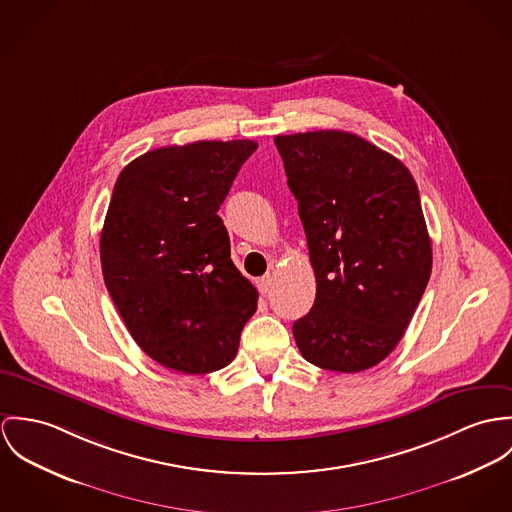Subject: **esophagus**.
Instances as JSON below:
<instances>
[{
    "label": "esophagus",
    "instance_id": "esophagus-1",
    "mask_svg": "<svg viewBox=\"0 0 512 512\" xmlns=\"http://www.w3.org/2000/svg\"><path fill=\"white\" fill-rule=\"evenodd\" d=\"M257 288L261 294H267L271 288H273V275H265L257 281Z\"/></svg>",
    "mask_w": 512,
    "mask_h": 512
}]
</instances>
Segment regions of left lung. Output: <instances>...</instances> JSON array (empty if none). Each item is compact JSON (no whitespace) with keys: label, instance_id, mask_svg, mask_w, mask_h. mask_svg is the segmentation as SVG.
Wrapping results in <instances>:
<instances>
[{"label":"left lung","instance_id":"obj_1","mask_svg":"<svg viewBox=\"0 0 512 512\" xmlns=\"http://www.w3.org/2000/svg\"><path fill=\"white\" fill-rule=\"evenodd\" d=\"M275 145L316 275L294 340L316 367L365 371L402 340L432 273L418 186L397 157L347 131L277 135Z\"/></svg>","mask_w":512,"mask_h":512}]
</instances>
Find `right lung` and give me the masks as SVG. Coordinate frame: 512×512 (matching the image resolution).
Here are the masks:
<instances>
[{"label": "right lung", "mask_w": 512, "mask_h": 512, "mask_svg": "<svg viewBox=\"0 0 512 512\" xmlns=\"http://www.w3.org/2000/svg\"><path fill=\"white\" fill-rule=\"evenodd\" d=\"M255 141L149 151L117 176L100 237L102 273L131 338L172 371L229 365L257 310L218 210Z\"/></svg>", "instance_id": "right-lung-1"}]
</instances>
